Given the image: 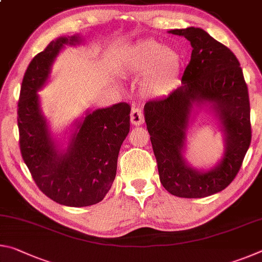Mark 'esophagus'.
I'll return each mask as SVG.
<instances>
[{
  "label": "esophagus",
  "mask_w": 262,
  "mask_h": 262,
  "mask_svg": "<svg viewBox=\"0 0 262 262\" xmlns=\"http://www.w3.org/2000/svg\"><path fill=\"white\" fill-rule=\"evenodd\" d=\"M130 121L134 126H140L144 122L143 112L139 107H133L130 112Z\"/></svg>",
  "instance_id": "34e87169"
}]
</instances>
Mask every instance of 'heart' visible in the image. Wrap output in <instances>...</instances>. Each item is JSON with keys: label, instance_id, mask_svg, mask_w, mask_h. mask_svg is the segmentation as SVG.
<instances>
[{"label": "heart", "instance_id": "heart-1", "mask_svg": "<svg viewBox=\"0 0 262 262\" xmlns=\"http://www.w3.org/2000/svg\"><path fill=\"white\" fill-rule=\"evenodd\" d=\"M128 63L136 73L149 72L147 86L156 95L165 92L180 72L178 53L155 40L137 42L129 53Z\"/></svg>", "mask_w": 262, "mask_h": 262}]
</instances>
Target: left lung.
Instances as JSON below:
<instances>
[{
	"mask_svg": "<svg viewBox=\"0 0 262 262\" xmlns=\"http://www.w3.org/2000/svg\"><path fill=\"white\" fill-rule=\"evenodd\" d=\"M190 42L192 55L181 85L144 105V118L157 161L161 183L168 193L198 199L219 193L232 183L252 139L250 98L236 55L200 28L176 29ZM209 103L225 133L224 158L211 170L188 166L182 152L194 104Z\"/></svg>",
	"mask_w": 262,
	"mask_h": 262,
	"instance_id": "8db88e82",
	"label": "left lung"
}]
</instances>
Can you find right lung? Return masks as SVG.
Segmentation results:
<instances>
[{
    "label": "right lung",
    "instance_id": "1",
    "mask_svg": "<svg viewBox=\"0 0 262 262\" xmlns=\"http://www.w3.org/2000/svg\"><path fill=\"white\" fill-rule=\"evenodd\" d=\"M79 35L59 37L30 62L18 100L19 148L41 192L60 205L86 207L100 202L112 186L122 142L129 133L130 106L119 103L88 112L77 123L68 148L60 150L40 108L37 92L45 85L63 45H77Z\"/></svg>",
    "mask_w": 262,
    "mask_h": 262
}]
</instances>
